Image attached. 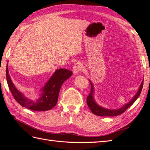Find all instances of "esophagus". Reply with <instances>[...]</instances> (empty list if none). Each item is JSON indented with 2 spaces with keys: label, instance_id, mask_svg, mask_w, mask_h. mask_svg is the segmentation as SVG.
I'll return each instance as SVG.
<instances>
[{
  "label": "esophagus",
  "instance_id": "1",
  "mask_svg": "<svg viewBox=\"0 0 150 150\" xmlns=\"http://www.w3.org/2000/svg\"><path fill=\"white\" fill-rule=\"evenodd\" d=\"M83 68V66H82L81 62H77L75 64L74 66L73 67V73L74 75H77L79 71H81Z\"/></svg>",
  "mask_w": 150,
  "mask_h": 150
}]
</instances>
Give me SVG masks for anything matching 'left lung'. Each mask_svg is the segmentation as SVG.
Instances as JSON below:
<instances>
[{"mask_svg":"<svg viewBox=\"0 0 150 150\" xmlns=\"http://www.w3.org/2000/svg\"><path fill=\"white\" fill-rule=\"evenodd\" d=\"M143 82L144 81H142V83L141 84V86L139 87V91L137 94L135 95V97L132 98V100L129 102L128 104H126V105L120 108V109L118 110H108V109H105V108H102L100 106H98L95 103L94 99H93V84L90 81V84H91V91L90 94L88 95V96L87 97V104L88 107L90 108V110L91 111V112L93 114L96 115L98 116H103V117H113V116H117V115H119L122 114L124 113L128 108L132 105L134 102L137 100L140 94H141V92L142 91V86H143Z\"/></svg>","mask_w":150,"mask_h":150,"instance_id":"obj_1","label":"left lung"}]
</instances>
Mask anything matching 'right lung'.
<instances>
[{
  "mask_svg": "<svg viewBox=\"0 0 150 150\" xmlns=\"http://www.w3.org/2000/svg\"><path fill=\"white\" fill-rule=\"evenodd\" d=\"M6 67V73L8 85L15 100L22 106L38 111L49 110L55 106L58 100L60 87L64 82L73 74L72 71L69 69L61 68L56 70L45 86L42 88V93H41L40 98L36 100H32L24 97L16 89L8 73V66Z\"/></svg>",
  "mask_w": 150,
  "mask_h": 150,
  "instance_id": "right-lung-1",
  "label": "right lung"
}]
</instances>
